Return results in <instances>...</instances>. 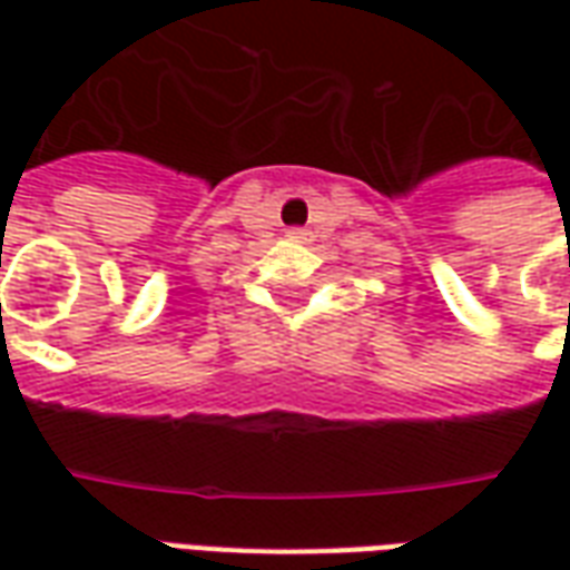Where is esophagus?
Listing matches in <instances>:
<instances>
[{
  "mask_svg": "<svg viewBox=\"0 0 570 570\" xmlns=\"http://www.w3.org/2000/svg\"><path fill=\"white\" fill-rule=\"evenodd\" d=\"M286 237H289V240H308V232H305V228H289Z\"/></svg>",
  "mask_w": 570,
  "mask_h": 570,
  "instance_id": "34e87169",
  "label": "esophagus"
}]
</instances>
